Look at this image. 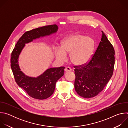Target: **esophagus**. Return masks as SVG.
Instances as JSON below:
<instances>
[{
  "label": "esophagus",
  "instance_id": "1",
  "mask_svg": "<svg viewBox=\"0 0 128 128\" xmlns=\"http://www.w3.org/2000/svg\"><path fill=\"white\" fill-rule=\"evenodd\" d=\"M71 68H70V67H65V69H64V70H65V72H68V71H71Z\"/></svg>",
  "mask_w": 128,
  "mask_h": 128
}]
</instances>
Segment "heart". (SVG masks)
Listing matches in <instances>:
<instances>
[{"label": "heart", "mask_w": 128, "mask_h": 128, "mask_svg": "<svg viewBox=\"0 0 128 128\" xmlns=\"http://www.w3.org/2000/svg\"><path fill=\"white\" fill-rule=\"evenodd\" d=\"M94 41L88 36L79 34H72L62 40L60 49L54 51L56 58L59 61L65 60L66 54L72 64L82 65L88 61L93 54Z\"/></svg>", "instance_id": "1"}]
</instances>
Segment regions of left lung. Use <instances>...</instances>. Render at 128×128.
Returning <instances> with one entry per match:
<instances>
[{
	"mask_svg": "<svg viewBox=\"0 0 128 128\" xmlns=\"http://www.w3.org/2000/svg\"><path fill=\"white\" fill-rule=\"evenodd\" d=\"M114 50L102 31L99 46L90 60L74 66V88L81 97L90 98L97 96L111 78L114 66Z\"/></svg>",
	"mask_w": 128,
	"mask_h": 128,
	"instance_id": "8db88e82",
	"label": "left lung"
}]
</instances>
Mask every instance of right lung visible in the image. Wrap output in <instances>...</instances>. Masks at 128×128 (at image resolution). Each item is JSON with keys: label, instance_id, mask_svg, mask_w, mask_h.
<instances>
[{"label": "right lung", "instance_id": "right-lung-1", "mask_svg": "<svg viewBox=\"0 0 128 128\" xmlns=\"http://www.w3.org/2000/svg\"><path fill=\"white\" fill-rule=\"evenodd\" d=\"M58 29L57 25H50L39 27L27 31L16 42L12 52L10 67L16 83L33 98L43 100L53 94L57 81L64 72V67L50 68L37 78L29 77L21 71L18 64L20 54L25 44L40 37L56 33Z\"/></svg>", "mask_w": 128, "mask_h": 128}]
</instances>
